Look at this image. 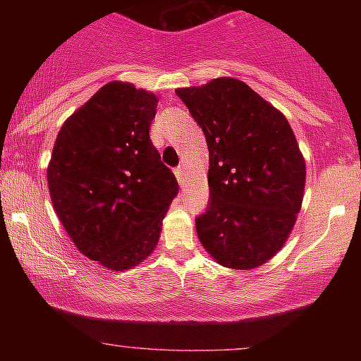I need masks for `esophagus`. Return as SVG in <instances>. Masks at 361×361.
Returning a JSON list of instances; mask_svg holds the SVG:
<instances>
[{
	"label": "esophagus",
	"mask_w": 361,
	"mask_h": 361,
	"mask_svg": "<svg viewBox=\"0 0 361 361\" xmlns=\"http://www.w3.org/2000/svg\"><path fill=\"white\" fill-rule=\"evenodd\" d=\"M175 175H176V180L180 181L181 185L185 183V180H186V175H185V169L181 168V166H178L176 169H175Z\"/></svg>",
	"instance_id": "esophagus-1"
}]
</instances>
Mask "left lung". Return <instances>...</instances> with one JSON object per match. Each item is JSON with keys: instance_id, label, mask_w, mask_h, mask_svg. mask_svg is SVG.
Instances as JSON below:
<instances>
[{"instance_id": "1", "label": "left lung", "mask_w": 361, "mask_h": 361, "mask_svg": "<svg viewBox=\"0 0 361 361\" xmlns=\"http://www.w3.org/2000/svg\"><path fill=\"white\" fill-rule=\"evenodd\" d=\"M176 94L209 146L210 197L195 217L198 238L222 267H259L283 246L302 205L305 163L290 123L233 78Z\"/></svg>"}]
</instances>
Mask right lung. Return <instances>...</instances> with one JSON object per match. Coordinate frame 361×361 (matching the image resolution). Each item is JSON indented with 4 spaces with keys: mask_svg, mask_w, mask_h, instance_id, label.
Returning a JSON list of instances; mask_svg holds the SVG:
<instances>
[{
    "mask_svg": "<svg viewBox=\"0 0 361 361\" xmlns=\"http://www.w3.org/2000/svg\"><path fill=\"white\" fill-rule=\"evenodd\" d=\"M157 98L109 82L64 122L47 169L66 233L90 259L128 270L151 255L178 181L149 137Z\"/></svg>",
    "mask_w": 361,
    "mask_h": 361,
    "instance_id": "add662e5",
    "label": "right lung"
}]
</instances>
